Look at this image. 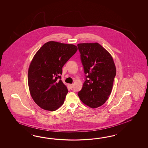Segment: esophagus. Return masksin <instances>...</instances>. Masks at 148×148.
Returning <instances> with one entry per match:
<instances>
[{
    "label": "esophagus",
    "mask_w": 148,
    "mask_h": 148,
    "mask_svg": "<svg viewBox=\"0 0 148 148\" xmlns=\"http://www.w3.org/2000/svg\"><path fill=\"white\" fill-rule=\"evenodd\" d=\"M68 86L69 87V88L71 89H72L73 87V84H68Z\"/></svg>",
    "instance_id": "1"
}]
</instances>
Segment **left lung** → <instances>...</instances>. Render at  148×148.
<instances>
[{
    "mask_svg": "<svg viewBox=\"0 0 148 148\" xmlns=\"http://www.w3.org/2000/svg\"><path fill=\"white\" fill-rule=\"evenodd\" d=\"M85 81L78 93L81 101L94 108L103 105L112 91L116 68L112 56L98 43L77 45Z\"/></svg>",
    "mask_w": 148,
    "mask_h": 148,
    "instance_id": "obj_1",
    "label": "left lung"
}]
</instances>
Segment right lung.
Returning <instances> with one entry per match:
<instances>
[{
    "mask_svg": "<svg viewBox=\"0 0 148 148\" xmlns=\"http://www.w3.org/2000/svg\"><path fill=\"white\" fill-rule=\"evenodd\" d=\"M77 50L75 45L49 41L34 56L28 70V85L34 101L40 108L54 111L62 105L68 90L60 75Z\"/></svg>",
    "mask_w": 148,
    "mask_h": 148,
    "instance_id": "right-lung-1",
    "label": "right lung"
}]
</instances>
